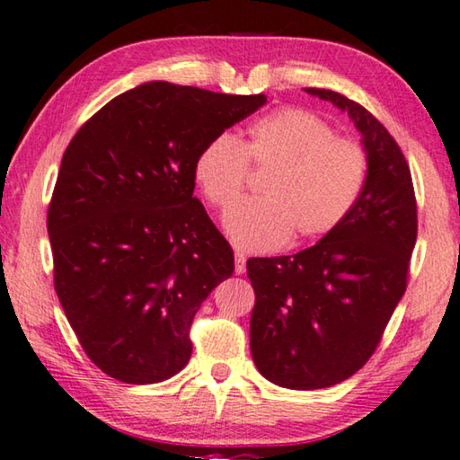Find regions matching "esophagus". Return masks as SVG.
<instances>
[{
    "instance_id": "1",
    "label": "esophagus",
    "mask_w": 460,
    "mask_h": 460,
    "mask_svg": "<svg viewBox=\"0 0 460 460\" xmlns=\"http://www.w3.org/2000/svg\"><path fill=\"white\" fill-rule=\"evenodd\" d=\"M234 271L238 276L244 274V271H246V255L243 251L234 252Z\"/></svg>"
}]
</instances>
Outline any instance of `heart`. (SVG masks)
I'll return each instance as SVG.
<instances>
[{
    "instance_id": "obj_1",
    "label": "heart",
    "mask_w": 460,
    "mask_h": 460,
    "mask_svg": "<svg viewBox=\"0 0 460 460\" xmlns=\"http://www.w3.org/2000/svg\"><path fill=\"white\" fill-rule=\"evenodd\" d=\"M249 164L269 168L260 183L262 197L224 216L226 234L244 251L278 249L292 234L296 241L330 234L361 199L369 176L361 143L336 137L325 119L296 108L255 119L244 141L211 138L192 172L208 201L224 209L240 196Z\"/></svg>"
}]
</instances>
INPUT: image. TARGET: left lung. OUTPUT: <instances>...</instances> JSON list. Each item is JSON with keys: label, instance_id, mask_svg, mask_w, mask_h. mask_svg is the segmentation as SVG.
<instances>
[{"label": "left lung", "instance_id": "8db88e82", "mask_svg": "<svg viewBox=\"0 0 460 460\" xmlns=\"http://www.w3.org/2000/svg\"><path fill=\"white\" fill-rule=\"evenodd\" d=\"M349 114L369 155L363 195L344 222L295 255L246 261L255 307L251 355L290 390L330 388L367 363L407 290L417 203L401 147L363 105L305 89Z\"/></svg>", "mask_w": 460, "mask_h": 460}]
</instances>
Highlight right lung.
Here are the masks:
<instances>
[{
	"label": "right lung",
	"instance_id": "add662e5",
	"mask_svg": "<svg viewBox=\"0 0 460 460\" xmlns=\"http://www.w3.org/2000/svg\"><path fill=\"white\" fill-rule=\"evenodd\" d=\"M268 103L164 81L103 105L72 138L48 211L53 279L86 357L126 384L189 363L192 317L234 252L192 197L211 138Z\"/></svg>",
	"mask_w": 460,
	"mask_h": 460
}]
</instances>
